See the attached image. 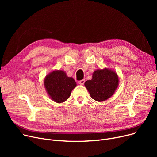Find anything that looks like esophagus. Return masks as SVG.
Returning <instances> with one entry per match:
<instances>
[{"label": "esophagus", "mask_w": 157, "mask_h": 157, "mask_svg": "<svg viewBox=\"0 0 157 157\" xmlns=\"http://www.w3.org/2000/svg\"><path fill=\"white\" fill-rule=\"evenodd\" d=\"M85 79H83V80H81V81H79V85H84V83H85Z\"/></svg>", "instance_id": "obj_1"}]
</instances>
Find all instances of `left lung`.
Listing matches in <instances>:
<instances>
[{
  "label": "left lung",
  "mask_w": 157,
  "mask_h": 157,
  "mask_svg": "<svg viewBox=\"0 0 157 157\" xmlns=\"http://www.w3.org/2000/svg\"><path fill=\"white\" fill-rule=\"evenodd\" d=\"M119 84L117 72L108 68L97 69L92 74V79L86 81L85 86L90 96L97 102L109 98L116 91Z\"/></svg>",
  "instance_id": "8db88e82"
}]
</instances>
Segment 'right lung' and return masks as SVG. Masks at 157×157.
<instances>
[{
  "label": "right lung",
  "mask_w": 157,
  "mask_h": 157,
  "mask_svg": "<svg viewBox=\"0 0 157 157\" xmlns=\"http://www.w3.org/2000/svg\"><path fill=\"white\" fill-rule=\"evenodd\" d=\"M44 85L49 97L57 103L67 101L77 85L74 79L62 70H55L47 74Z\"/></svg>",
  "instance_id": "obj_1"
}]
</instances>
